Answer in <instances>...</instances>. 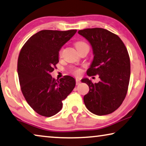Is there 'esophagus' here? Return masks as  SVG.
I'll list each match as a JSON object with an SVG mask.
<instances>
[{"mask_svg":"<svg viewBox=\"0 0 146 146\" xmlns=\"http://www.w3.org/2000/svg\"><path fill=\"white\" fill-rule=\"evenodd\" d=\"M80 80L79 79V78H76V84L77 85H78L80 84Z\"/></svg>","mask_w":146,"mask_h":146,"instance_id":"34e87169","label":"esophagus"}]
</instances>
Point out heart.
Returning a JSON list of instances; mask_svg holds the SVG:
<instances>
[{
    "instance_id": "1",
    "label": "heart",
    "mask_w": 146,
    "mask_h": 146,
    "mask_svg": "<svg viewBox=\"0 0 146 146\" xmlns=\"http://www.w3.org/2000/svg\"><path fill=\"white\" fill-rule=\"evenodd\" d=\"M75 48H77V50H78V51L84 47H89L88 45V44L83 41H76L75 43ZM62 52V48H61V49L59 50L60 56H61ZM71 71L74 74V75H80V73H81V70L78 68H72L71 69Z\"/></svg>"
}]
</instances>
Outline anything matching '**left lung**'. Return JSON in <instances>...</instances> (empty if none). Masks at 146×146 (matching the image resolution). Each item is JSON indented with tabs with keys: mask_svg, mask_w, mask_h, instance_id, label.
I'll list each match as a JSON object with an SVG mask.
<instances>
[{
	"mask_svg": "<svg viewBox=\"0 0 146 146\" xmlns=\"http://www.w3.org/2000/svg\"><path fill=\"white\" fill-rule=\"evenodd\" d=\"M78 33L89 41L93 49L94 60L87 75H99L101 79L98 83L82 79L90 90L84 96L85 105L94 114H111L119 107L127 93L131 75L128 51L121 39L106 29H86Z\"/></svg>",
	"mask_w": 146,
	"mask_h": 146,
	"instance_id": "obj_1",
	"label": "left lung"
}]
</instances>
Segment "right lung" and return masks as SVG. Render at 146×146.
I'll return each mask as SVG.
<instances>
[{
    "label": "right lung",
    "instance_id": "obj_1",
    "mask_svg": "<svg viewBox=\"0 0 146 146\" xmlns=\"http://www.w3.org/2000/svg\"><path fill=\"white\" fill-rule=\"evenodd\" d=\"M76 32L77 30L41 31L31 36L20 51L17 73L21 92L32 109L43 116L57 114L62 101L75 86L71 76L58 80L50 73L58 63L59 50Z\"/></svg>",
    "mask_w": 146,
    "mask_h": 146
}]
</instances>
